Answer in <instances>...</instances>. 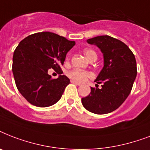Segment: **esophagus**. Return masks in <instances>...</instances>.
<instances>
[{"label": "esophagus", "instance_id": "1", "mask_svg": "<svg viewBox=\"0 0 150 150\" xmlns=\"http://www.w3.org/2000/svg\"><path fill=\"white\" fill-rule=\"evenodd\" d=\"M71 83H73V84L77 85V86H81V83H80V82H76V81H74V80H71Z\"/></svg>", "mask_w": 150, "mask_h": 150}]
</instances>
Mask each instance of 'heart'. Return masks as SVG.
<instances>
[{
    "mask_svg": "<svg viewBox=\"0 0 150 150\" xmlns=\"http://www.w3.org/2000/svg\"><path fill=\"white\" fill-rule=\"evenodd\" d=\"M85 55L89 60L92 59L94 57H96V52L92 50H84ZM67 61H68V57L67 58ZM68 76L71 79L76 81L79 82H85L87 79L93 77L91 72L86 71L79 70V69H74L68 72Z\"/></svg>",
    "mask_w": 150,
    "mask_h": 150,
    "instance_id": "heart-1",
    "label": "heart"
}]
</instances>
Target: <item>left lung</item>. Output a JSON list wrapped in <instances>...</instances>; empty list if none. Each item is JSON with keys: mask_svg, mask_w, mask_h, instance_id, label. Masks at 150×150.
I'll return each instance as SVG.
<instances>
[{"mask_svg": "<svg viewBox=\"0 0 150 150\" xmlns=\"http://www.w3.org/2000/svg\"><path fill=\"white\" fill-rule=\"evenodd\" d=\"M87 42L100 48L104 65L95 80L96 88L92 87L82 103L93 114H108L117 109L130 94L137 75L135 55L125 43L111 36H96ZM98 84H101L100 89Z\"/></svg>", "mask_w": 150, "mask_h": 150, "instance_id": "1", "label": "left lung"}]
</instances>
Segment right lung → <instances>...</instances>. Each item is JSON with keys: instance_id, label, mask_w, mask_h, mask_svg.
Returning a JSON list of instances; mask_svg holds the SVG:
<instances>
[{"instance_id": "add662e5", "label": "right lung", "mask_w": 150, "mask_h": 150, "mask_svg": "<svg viewBox=\"0 0 150 150\" xmlns=\"http://www.w3.org/2000/svg\"><path fill=\"white\" fill-rule=\"evenodd\" d=\"M75 44L50 32L32 34L20 42L13 55L12 72L18 90L28 102L46 107L61 99L70 80L61 75L52 79L48 70H61L60 65Z\"/></svg>"}]
</instances>
